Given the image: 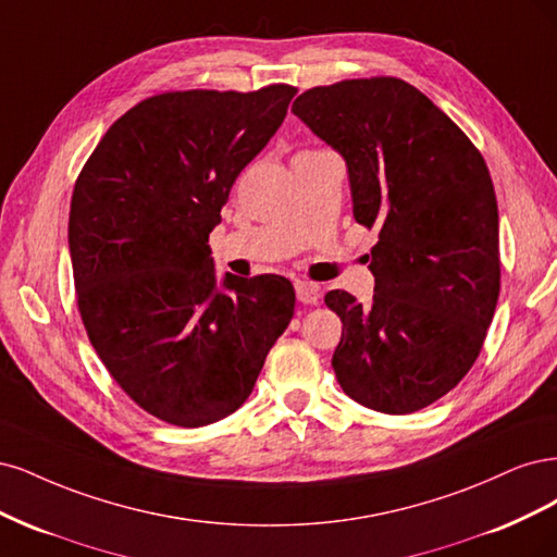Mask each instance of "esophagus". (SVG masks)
Segmentation results:
<instances>
[{"label": "esophagus", "mask_w": 557, "mask_h": 557, "mask_svg": "<svg viewBox=\"0 0 557 557\" xmlns=\"http://www.w3.org/2000/svg\"><path fill=\"white\" fill-rule=\"evenodd\" d=\"M296 298L300 302H305V305L319 302V298H321L319 284H314V282H296Z\"/></svg>", "instance_id": "esophagus-1"}]
</instances>
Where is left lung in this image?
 Here are the masks:
<instances>
[{
  "mask_svg": "<svg viewBox=\"0 0 557 557\" xmlns=\"http://www.w3.org/2000/svg\"><path fill=\"white\" fill-rule=\"evenodd\" d=\"M292 111L343 154L354 218L380 231L363 308L347 292L333 351L339 386L384 414L440 400L474 366L499 296V218L486 161L458 124L400 78L302 92Z\"/></svg>",
  "mask_w": 557,
  "mask_h": 557,
  "instance_id": "1",
  "label": "left lung"
}]
</instances>
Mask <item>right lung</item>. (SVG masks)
<instances>
[{
	"label": "right lung",
	"instance_id": "right-lung-1",
	"mask_svg": "<svg viewBox=\"0 0 557 557\" xmlns=\"http://www.w3.org/2000/svg\"><path fill=\"white\" fill-rule=\"evenodd\" d=\"M294 95L268 85L150 97L113 122L76 181L69 252L87 337L122 391L166 423L233 414L294 317L289 280L220 282L208 245Z\"/></svg>",
	"mask_w": 557,
	"mask_h": 557
}]
</instances>
